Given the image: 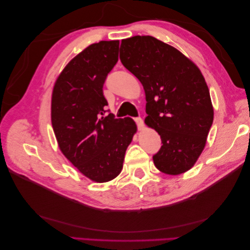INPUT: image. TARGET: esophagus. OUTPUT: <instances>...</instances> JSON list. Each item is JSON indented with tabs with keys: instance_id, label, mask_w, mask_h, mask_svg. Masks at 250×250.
<instances>
[{
	"instance_id": "obj_1",
	"label": "esophagus",
	"mask_w": 250,
	"mask_h": 250,
	"mask_svg": "<svg viewBox=\"0 0 250 250\" xmlns=\"http://www.w3.org/2000/svg\"><path fill=\"white\" fill-rule=\"evenodd\" d=\"M134 121H135V123H137V125H138L139 130H143V128H144V121H143L141 118H135Z\"/></svg>"
}]
</instances>
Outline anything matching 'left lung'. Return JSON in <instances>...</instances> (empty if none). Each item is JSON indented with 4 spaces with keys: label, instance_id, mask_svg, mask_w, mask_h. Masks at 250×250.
Masks as SVG:
<instances>
[{
    "label": "left lung",
    "instance_id": "8db88e82",
    "mask_svg": "<svg viewBox=\"0 0 250 250\" xmlns=\"http://www.w3.org/2000/svg\"><path fill=\"white\" fill-rule=\"evenodd\" d=\"M120 59L145 90V124L161 135L155 167L169 175L190 170L206 147L214 107L199 67L153 36L122 40Z\"/></svg>",
    "mask_w": 250,
    "mask_h": 250
}]
</instances>
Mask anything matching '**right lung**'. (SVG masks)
<instances>
[{"label":"right lung","instance_id":"obj_1","mask_svg":"<svg viewBox=\"0 0 250 250\" xmlns=\"http://www.w3.org/2000/svg\"><path fill=\"white\" fill-rule=\"evenodd\" d=\"M119 43L101 41L81 51L60 72L52 90L51 121L58 147L95 183L119 175L138 130L131 118L104 116L103 84L118 62Z\"/></svg>","mask_w":250,"mask_h":250}]
</instances>
